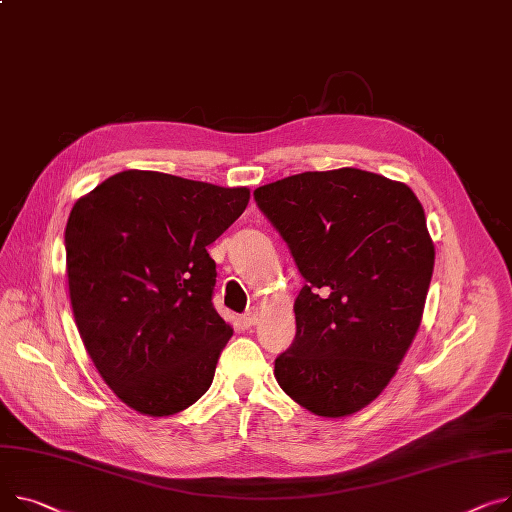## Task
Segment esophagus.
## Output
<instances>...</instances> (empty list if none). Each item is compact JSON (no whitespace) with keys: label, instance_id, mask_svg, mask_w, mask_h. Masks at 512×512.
<instances>
[{"label":"esophagus","instance_id":"1","mask_svg":"<svg viewBox=\"0 0 512 512\" xmlns=\"http://www.w3.org/2000/svg\"><path fill=\"white\" fill-rule=\"evenodd\" d=\"M257 321H259V313H257V309H249V311L241 317V323H243L245 327H255V325H257Z\"/></svg>","mask_w":512,"mask_h":512}]
</instances>
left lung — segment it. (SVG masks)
<instances>
[{
    "mask_svg": "<svg viewBox=\"0 0 512 512\" xmlns=\"http://www.w3.org/2000/svg\"><path fill=\"white\" fill-rule=\"evenodd\" d=\"M253 197L304 278L276 379L309 412L350 416L389 385L420 327L434 269L422 203L360 168L292 175Z\"/></svg>",
    "mask_w": 512,
    "mask_h": 512,
    "instance_id": "8db88e82",
    "label": "left lung"
}]
</instances>
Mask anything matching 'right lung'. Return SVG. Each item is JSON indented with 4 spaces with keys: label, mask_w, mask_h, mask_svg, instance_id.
Here are the masks:
<instances>
[{
    "label": "right lung",
    "mask_w": 512,
    "mask_h": 512,
    "mask_svg": "<svg viewBox=\"0 0 512 512\" xmlns=\"http://www.w3.org/2000/svg\"><path fill=\"white\" fill-rule=\"evenodd\" d=\"M249 195L123 170L72 208L65 261L76 325L100 377L135 412L173 416L210 389L232 327L212 304L206 247Z\"/></svg>",
    "instance_id": "add662e5"
}]
</instances>
